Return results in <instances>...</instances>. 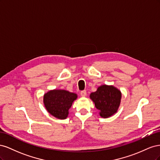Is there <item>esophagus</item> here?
<instances>
[{
	"label": "esophagus",
	"instance_id": "34e87169",
	"mask_svg": "<svg viewBox=\"0 0 160 160\" xmlns=\"http://www.w3.org/2000/svg\"><path fill=\"white\" fill-rule=\"evenodd\" d=\"M80 94H81V96H82V97H85L87 95V91L85 90L82 91H81Z\"/></svg>",
	"mask_w": 160,
	"mask_h": 160
}]
</instances>
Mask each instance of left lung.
<instances>
[{"instance_id":"left-lung-1","label":"left lung","mask_w":160,"mask_h":160,"mask_svg":"<svg viewBox=\"0 0 160 160\" xmlns=\"http://www.w3.org/2000/svg\"><path fill=\"white\" fill-rule=\"evenodd\" d=\"M90 98L99 110L101 118H108L118 111L122 99L121 91L113 85H103L90 94Z\"/></svg>"}]
</instances>
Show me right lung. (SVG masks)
Returning a JSON list of instances; mask_svg holds the SVG:
<instances>
[{
	"mask_svg": "<svg viewBox=\"0 0 160 160\" xmlns=\"http://www.w3.org/2000/svg\"><path fill=\"white\" fill-rule=\"evenodd\" d=\"M77 98V94L66 90L54 89L43 97L45 107L51 115L59 119H65L69 115V109Z\"/></svg>",
	"mask_w": 160,
	"mask_h": 160,
	"instance_id": "1",
	"label": "right lung"
}]
</instances>
